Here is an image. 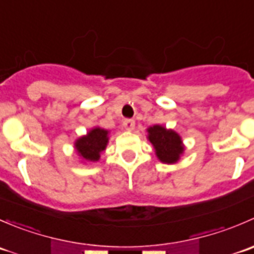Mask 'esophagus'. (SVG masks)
<instances>
[{
    "instance_id": "1",
    "label": "esophagus",
    "mask_w": 254,
    "mask_h": 254,
    "mask_svg": "<svg viewBox=\"0 0 254 254\" xmlns=\"http://www.w3.org/2000/svg\"><path fill=\"white\" fill-rule=\"evenodd\" d=\"M123 127H124L125 130H127V131H131L135 127V120L125 119L124 122H123Z\"/></svg>"
}]
</instances>
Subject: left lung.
<instances>
[{
  "label": "left lung",
  "mask_w": 254,
  "mask_h": 254,
  "mask_svg": "<svg viewBox=\"0 0 254 254\" xmlns=\"http://www.w3.org/2000/svg\"><path fill=\"white\" fill-rule=\"evenodd\" d=\"M147 139L155 148L158 160L167 165L177 163L184 152L182 137L172 129L162 125H153L147 129Z\"/></svg>",
  "instance_id": "left-lung-1"
}]
</instances>
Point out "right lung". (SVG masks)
I'll return each instance as SVG.
<instances>
[{
    "label": "right lung",
    "mask_w": 254,
    "mask_h": 254,
    "mask_svg": "<svg viewBox=\"0 0 254 254\" xmlns=\"http://www.w3.org/2000/svg\"><path fill=\"white\" fill-rule=\"evenodd\" d=\"M108 130L102 127H93L87 132V135L78 137L75 142V148L77 153L88 162H97L101 157L102 151L106 150L108 143Z\"/></svg>",
    "instance_id": "right-lung-1"
}]
</instances>
